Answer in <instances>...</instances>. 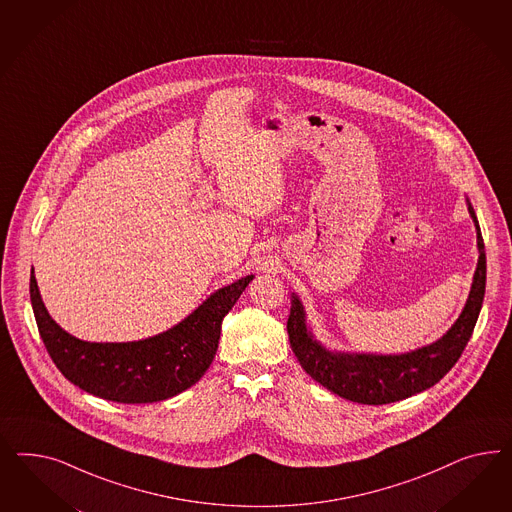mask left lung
<instances>
[{
  "label": "left lung",
  "mask_w": 512,
  "mask_h": 512,
  "mask_svg": "<svg viewBox=\"0 0 512 512\" xmlns=\"http://www.w3.org/2000/svg\"><path fill=\"white\" fill-rule=\"evenodd\" d=\"M467 210L477 229L479 263L464 310L443 338L403 355L330 351L313 338L306 325L304 306L293 293L287 332L293 353L304 372L341 398L366 405L400 402L441 381L464 353L477 325L486 289V253L481 227L469 201Z\"/></svg>",
  "instance_id": "1"
}]
</instances>
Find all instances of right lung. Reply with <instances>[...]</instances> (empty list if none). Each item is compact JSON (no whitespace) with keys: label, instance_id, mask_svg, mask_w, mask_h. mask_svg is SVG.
Masks as SVG:
<instances>
[{"label":"right lung","instance_id":"obj_1","mask_svg":"<svg viewBox=\"0 0 512 512\" xmlns=\"http://www.w3.org/2000/svg\"><path fill=\"white\" fill-rule=\"evenodd\" d=\"M251 279L246 276L219 289L167 332L127 343L82 341L65 332L48 315L33 270L31 308L48 355L73 385L109 402H161L193 387L210 368L223 317Z\"/></svg>","mask_w":512,"mask_h":512}]
</instances>
